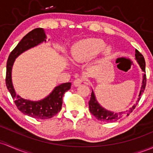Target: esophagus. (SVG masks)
<instances>
[{
  "label": "esophagus",
  "instance_id": "esophagus-1",
  "mask_svg": "<svg viewBox=\"0 0 153 153\" xmlns=\"http://www.w3.org/2000/svg\"><path fill=\"white\" fill-rule=\"evenodd\" d=\"M83 81V79L82 78H76V79L74 80L73 85H75V86H78V85H80V84H81V83Z\"/></svg>",
  "mask_w": 153,
  "mask_h": 153
}]
</instances>
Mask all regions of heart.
<instances>
[{"mask_svg":"<svg viewBox=\"0 0 153 153\" xmlns=\"http://www.w3.org/2000/svg\"><path fill=\"white\" fill-rule=\"evenodd\" d=\"M106 43L100 38H88L75 43L72 48V57L78 62L86 61L94 57L103 49L105 55L112 53L110 46H105Z\"/></svg>","mask_w":153,"mask_h":153,"instance_id":"heart-1","label":"heart"}]
</instances>
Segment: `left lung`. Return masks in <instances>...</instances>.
<instances>
[{"instance_id": "1", "label": "left lung", "mask_w": 153, "mask_h": 153, "mask_svg": "<svg viewBox=\"0 0 153 153\" xmlns=\"http://www.w3.org/2000/svg\"><path fill=\"white\" fill-rule=\"evenodd\" d=\"M136 59H137V62L140 66L141 69L142 70V71L145 73V59H144L143 55L139 52L138 50L136 49ZM146 82H147V78H146V75L144 74L143 75V80H142V87H141L140 92H139V98L137 99V101L136 102V105H134L131 108L129 109L128 110H126V111L121 112H114L109 111V110H105V108H103L102 106H100V104L98 103V102L96 100V97L94 95V93L92 91L91 94V98L89 102H88V105H89V110L91 113L93 115L97 117L98 120H101V121L104 122H114L116 121V120H119V119L122 118V117L125 116V115H129V114L131 113L132 111H133L134 109H135L136 106L137 105V103H138L139 100H140V96L142 94V93L144 92V91L145 89L146 86Z\"/></svg>"}]
</instances>
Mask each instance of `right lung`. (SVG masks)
<instances>
[{"instance_id": "obj_1", "label": "right lung", "mask_w": 153, "mask_h": 153, "mask_svg": "<svg viewBox=\"0 0 153 153\" xmlns=\"http://www.w3.org/2000/svg\"><path fill=\"white\" fill-rule=\"evenodd\" d=\"M46 38L45 32L42 28H36L30 31L23 37L17 46L11 52L6 64V84L8 91L14 100L15 105L23 114L36 119L51 118L56 115L62 109L64 94L71 87V83L60 84L55 87L48 97L36 102L25 100L16 94L11 81V70L15 59L27 50L38 46L43 41L46 42Z\"/></svg>"}]
</instances>
